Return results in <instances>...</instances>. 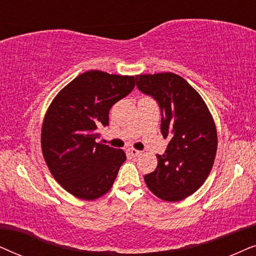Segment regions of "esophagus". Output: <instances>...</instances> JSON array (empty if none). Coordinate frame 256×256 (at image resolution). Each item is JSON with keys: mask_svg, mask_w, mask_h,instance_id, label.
I'll list each match as a JSON object with an SVG mask.
<instances>
[{"mask_svg": "<svg viewBox=\"0 0 256 256\" xmlns=\"http://www.w3.org/2000/svg\"><path fill=\"white\" fill-rule=\"evenodd\" d=\"M128 154H131L132 156H138L142 154V151H138V150L136 148H128Z\"/></svg>", "mask_w": 256, "mask_h": 256, "instance_id": "1", "label": "esophagus"}]
</instances>
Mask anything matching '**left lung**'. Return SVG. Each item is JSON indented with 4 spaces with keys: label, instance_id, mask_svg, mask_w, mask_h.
I'll return each mask as SVG.
<instances>
[{
    "label": "left lung",
    "instance_id": "left-lung-1",
    "mask_svg": "<svg viewBox=\"0 0 256 256\" xmlns=\"http://www.w3.org/2000/svg\"><path fill=\"white\" fill-rule=\"evenodd\" d=\"M136 84L154 98L162 112L160 130L170 142L158 165L144 176L148 190L165 202H180L205 182L213 168L218 134L205 102L173 72L138 74Z\"/></svg>",
    "mask_w": 256,
    "mask_h": 256
}]
</instances>
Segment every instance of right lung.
Listing matches in <instances>:
<instances>
[{
	"instance_id": "add662e5",
	"label": "right lung",
	"mask_w": 256,
	"mask_h": 256,
	"mask_svg": "<svg viewBox=\"0 0 256 256\" xmlns=\"http://www.w3.org/2000/svg\"><path fill=\"white\" fill-rule=\"evenodd\" d=\"M134 76L98 70L80 74L57 94L42 125L40 145L48 168L66 192L83 200L108 193L126 160L122 150L102 142L114 103L134 88Z\"/></svg>"
}]
</instances>
